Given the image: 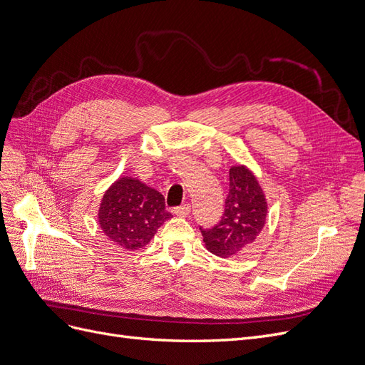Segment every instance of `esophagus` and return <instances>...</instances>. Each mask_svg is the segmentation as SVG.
Here are the masks:
<instances>
[{
	"label": "esophagus",
	"instance_id": "34e87169",
	"mask_svg": "<svg viewBox=\"0 0 365 365\" xmlns=\"http://www.w3.org/2000/svg\"><path fill=\"white\" fill-rule=\"evenodd\" d=\"M173 213H175L176 216L184 217V216H187V215L190 213V205H189V204H182V205H180V207H175V208H173Z\"/></svg>",
	"mask_w": 365,
	"mask_h": 365
}]
</instances>
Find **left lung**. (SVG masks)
Masks as SVG:
<instances>
[{"mask_svg":"<svg viewBox=\"0 0 365 365\" xmlns=\"http://www.w3.org/2000/svg\"><path fill=\"white\" fill-rule=\"evenodd\" d=\"M267 215V196L256 175L244 164L231 165L224 216L213 228H201L205 248L219 257H233L257 239Z\"/></svg>","mask_w":365,"mask_h":365,"instance_id":"1","label":"left lung"}]
</instances>
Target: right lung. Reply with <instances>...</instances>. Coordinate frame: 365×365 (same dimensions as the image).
<instances>
[{
	"instance_id": "add662e5",
	"label": "right lung",
	"mask_w": 365,
	"mask_h": 365,
	"mask_svg": "<svg viewBox=\"0 0 365 365\" xmlns=\"http://www.w3.org/2000/svg\"><path fill=\"white\" fill-rule=\"evenodd\" d=\"M170 217L164 196L134 176H121L109 185L97 213L105 236L130 251L148 245Z\"/></svg>"
}]
</instances>
